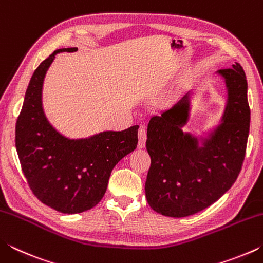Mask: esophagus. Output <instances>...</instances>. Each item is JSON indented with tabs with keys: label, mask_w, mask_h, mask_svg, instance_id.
<instances>
[{
	"label": "esophagus",
	"mask_w": 263,
	"mask_h": 263,
	"mask_svg": "<svg viewBox=\"0 0 263 263\" xmlns=\"http://www.w3.org/2000/svg\"><path fill=\"white\" fill-rule=\"evenodd\" d=\"M146 138H147L146 128L144 126H140L139 130H138V147H139V148L145 147Z\"/></svg>",
	"instance_id": "esophagus-1"
}]
</instances>
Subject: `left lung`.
<instances>
[{
    "label": "left lung",
    "mask_w": 263,
    "mask_h": 263,
    "mask_svg": "<svg viewBox=\"0 0 263 263\" xmlns=\"http://www.w3.org/2000/svg\"><path fill=\"white\" fill-rule=\"evenodd\" d=\"M218 74L225 81L228 102L220 124L202 146L197 137L182 130L189 121L190 92L148 123L151 167L145 193L149 206L163 216L181 218L204 210L232 186L241 171L251 122L246 74L238 62Z\"/></svg>",
    "instance_id": "1"
}]
</instances>
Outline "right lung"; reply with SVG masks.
Listing matches in <instances>:
<instances>
[{
  "label": "right lung",
  "instance_id": "add662e5",
  "mask_svg": "<svg viewBox=\"0 0 263 263\" xmlns=\"http://www.w3.org/2000/svg\"><path fill=\"white\" fill-rule=\"evenodd\" d=\"M44 60L26 89L16 123V149L22 171L39 201L73 215L90 210L103 197L114 167L138 144L135 125L124 131H104L84 139H68L47 121L43 109V83L57 53Z\"/></svg>",
  "mask_w": 263,
  "mask_h": 263
}]
</instances>
